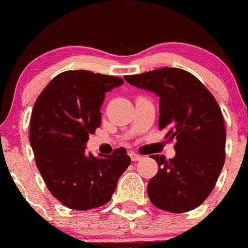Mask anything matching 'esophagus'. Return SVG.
<instances>
[{"label": "esophagus", "mask_w": 248, "mask_h": 248, "mask_svg": "<svg viewBox=\"0 0 248 248\" xmlns=\"http://www.w3.org/2000/svg\"><path fill=\"white\" fill-rule=\"evenodd\" d=\"M129 155H130V158H131L132 161H137V160H140V159H142V156L140 155V154L134 153V152H131V153H130Z\"/></svg>", "instance_id": "esophagus-1"}]
</instances>
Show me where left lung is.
I'll use <instances>...</instances> for the list:
<instances>
[{"label": "left lung", "instance_id": "1", "mask_svg": "<svg viewBox=\"0 0 248 248\" xmlns=\"http://www.w3.org/2000/svg\"><path fill=\"white\" fill-rule=\"evenodd\" d=\"M124 79L160 97L159 129L166 130L169 142L176 141L172 159L151 156L159 169L148 182L149 200L172 213L194 210L211 194L224 165L227 134L219 105L195 76L181 68H158Z\"/></svg>", "mask_w": 248, "mask_h": 248}]
</instances>
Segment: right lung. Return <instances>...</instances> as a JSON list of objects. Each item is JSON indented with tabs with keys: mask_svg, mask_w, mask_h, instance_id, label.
<instances>
[{
	"mask_svg": "<svg viewBox=\"0 0 248 248\" xmlns=\"http://www.w3.org/2000/svg\"><path fill=\"white\" fill-rule=\"evenodd\" d=\"M123 83L87 70L65 71L36 100L29 140L46 188L66 207L87 211L107 204L131 164L125 148L105 156L85 152L89 135L101 124L105 94Z\"/></svg>",
	"mask_w": 248,
	"mask_h": 248,
	"instance_id": "1",
	"label": "right lung"
}]
</instances>
